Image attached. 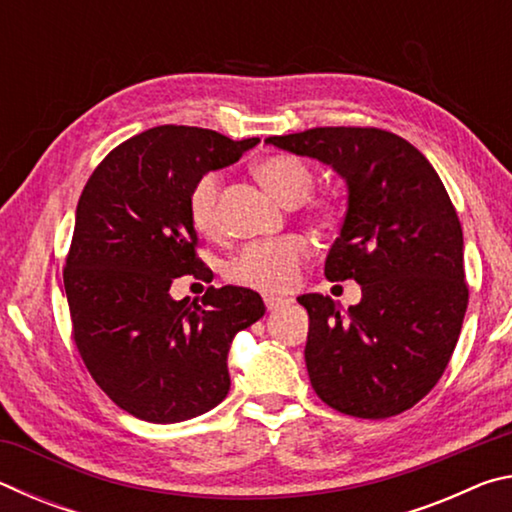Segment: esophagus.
<instances>
[{
    "label": "esophagus",
    "mask_w": 512,
    "mask_h": 512,
    "mask_svg": "<svg viewBox=\"0 0 512 512\" xmlns=\"http://www.w3.org/2000/svg\"><path fill=\"white\" fill-rule=\"evenodd\" d=\"M289 302H291L289 298L271 296V293H266V296H264V305H266V309H268V311H275V309H282V307H287Z\"/></svg>",
    "instance_id": "esophagus-1"
}]
</instances>
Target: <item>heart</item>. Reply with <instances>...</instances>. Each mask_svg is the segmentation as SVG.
<instances>
[{
    "label": "heart",
    "instance_id": "b5f03b06",
    "mask_svg": "<svg viewBox=\"0 0 512 512\" xmlns=\"http://www.w3.org/2000/svg\"><path fill=\"white\" fill-rule=\"evenodd\" d=\"M257 178L284 205H300L311 192L314 173L309 164L291 153H275L255 164ZM219 194L221 176L216 171L205 173L194 183L189 194V212L194 225L205 235L219 230ZM316 214L332 219L336 205L332 201H318ZM309 244L302 237H284L277 241H257L250 244L237 257L230 259L225 275L232 282L262 291L289 289L298 277V268L309 257Z\"/></svg>",
    "mask_w": 512,
    "mask_h": 512
}]
</instances>
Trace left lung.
Here are the masks:
<instances>
[{
	"instance_id": "8db88e82",
	"label": "left lung",
	"mask_w": 512,
	"mask_h": 512,
	"mask_svg": "<svg viewBox=\"0 0 512 512\" xmlns=\"http://www.w3.org/2000/svg\"><path fill=\"white\" fill-rule=\"evenodd\" d=\"M277 149L329 164L348 185L341 235L325 277L357 280L359 305L305 293V361L327 406L391 418L443 377L467 309L463 230L429 160L381 128L325 126L268 137Z\"/></svg>"
}]
</instances>
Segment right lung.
<instances>
[{"label":"right lung","instance_id":"add662e5","mask_svg":"<svg viewBox=\"0 0 512 512\" xmlns=\"http://www.w3.org/2000/svg\"><path fill=\"white\" fill-rule=\"evenodd\" d=\"M257 142L155 126L112 149L83 187L63 271L74 341L101 391L135 418L183 422L223 402L230 343L264 316L244 287H210L201 302L169 293L176 277L212 280L196 255L194 183Z\"/></svg>","mask_w":512,"mask_h":512}]
</instances>
